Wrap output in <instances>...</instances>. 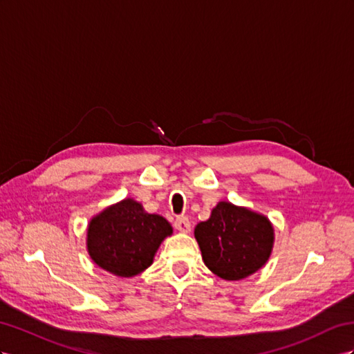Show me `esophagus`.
<instances>
[{
    "label": "esophagus",
    "instance_id": "34e87169",
    "mask_svg": "<svg viewBox=\"0 0 354 354\" xmlns=\"http://www.w3.org/2000/svg\"><path fill=\"white\" fill-rule=\"evenodd\" d=\"M175 229L183 233H188L189 229H192V224H189V220L187 216H178L175 220Z\"/></svg>",
    "mask_w": 354,
    "mask_h": 354
}]
</instances>
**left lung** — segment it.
Masks as SVG:
<instances>
[{"label":"left lung","instance_id":"1","mask_svg":"<svg viewBox=\"0 0 354 354\" xmlns=\"http://www.w3.org/2000/svg\"><path fill=\"white\" fill-rule=\"evenodd\" d=\"M202 259L216 277L238 281L263 266L274 247L268 216L230 202L216 205L209 220L194 229Z\"/></svg>","mask_w":354,"mask_h":354}]
</instances>
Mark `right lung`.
I'll list each match as a JSON object with an SVG mask.
<instances>
[{"label":"right lung","mask_w":354,"mask_h":354,"mask_svg":"<svg viewBox=\"0 0 354 354\" xmlns=\"http://www.w3.org/2000/svg\"><path fill=\"white\" fill-rule=\"evenodd\" d=\"M171 233L166 218L145 212L133 198H124L89 221L86 247L95 265L129 278L152 265L161 242Z\"/></svg>","instance_id":"add662e5"}]
</instances>
